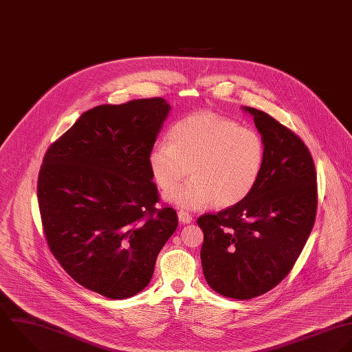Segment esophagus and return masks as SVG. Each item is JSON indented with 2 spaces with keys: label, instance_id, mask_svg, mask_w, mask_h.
Wrapping results in <instances>:
<instances>
[{
  "label": "esophagus",
  "instance_id": "34e87169",
  "mask_svg": "<svg viewBox=\"0 0 352 352\" xmlns=\"http://www.w3.org/2000/svg\"><path fill=\"white\" fill-rule=\"evenodd\" d=\"M178 219H179L181 223L188 225V223L192 222V215L188 214V212H185V211H179V212H178Z\"/></svg>",
  "mask_w": 352,
  "mask_h": 352
}]
</instances>
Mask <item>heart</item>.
<instances>
[{
	"instance_id": "obj_1",
	"label": "heart",
	"mask_w": 352,
	"mask_h": 352,
	"mask_svg": "<svg viewBox=\"0 0 352 352\" xmlns=\"http://www.w3.org/2000/svg\"><path fill=\"white\" fill-rule=\"evenodd\" d=\"M170 142L156 144L149 168L160 189H170L189 173L188 182L166 199L184 210L214 203L226 208L243 201L258 184L266 160L262 135L210 111L188 115L173 124Z\"/></svg>"
}]
</instances>
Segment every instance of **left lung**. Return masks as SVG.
<instances>
[{
    "mask_svg": "<svg viewBox=\"0 0 352 352\" xmlns=\"http://www.w3.org/2000/svg\"><path fill=\"white\" fill-rule=\"evenodd\" d=\"M254 116L266 160L252 192L240 203L204 214L201 266L219 295L248 300L277 287L292 270L313 230L318 206L314 160L305 142L269 113Z\"/></svg>",
    "mask_w": 352,
    "mask_h": 352,
    "instance_id": "left-lung-1",
    "label": "left lung"
}]
</instances>
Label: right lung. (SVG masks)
<instances>
[{
    "mask_svg": "<svg viewBox=\"0 0 352 352\" xmlns=\"http://www.w3.org/2000/svg\"><path fill=\"white\" fill-rule=\"evenodd\" d=\"M170 112L162 97L86 111L43 156L38 206L50 252L78 284L127 299L151 281L178 226L156 208L149 153Z\"/></svg>",
    "mask_w": 352,
    "mask_h": 352,
    "instance_id": "right-lung-1",
    "label": "right lung"
}]
</instances>
